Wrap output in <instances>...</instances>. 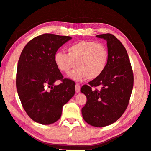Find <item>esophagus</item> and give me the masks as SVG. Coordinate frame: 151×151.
Masks as SVG:
<instances>
[{
    "instance_id": "esophagus-1",
    "label": "esophagus",
    "mask_w": 151,
    "mask_h": 151,
    "mask_svg": "<svg viewBox=\"0 0 151 151\" xmlns=\"http://www.w3.org/2000/svg\"><path fill=\"white\" fill-rule=\"evenodd\" d=\"M75 91H76V93H80V91H81V86L78 85V84H76V86H75Z\"/></svg>"
}]
</instances>
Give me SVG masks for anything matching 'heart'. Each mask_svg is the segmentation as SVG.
<instances>
[{
	"instance_id": "heart-1",
	"label": "heart",
	"mask_w": 151,
	"mask_h": 151,
	"mask_svg": "<svg viewBox=\"0 0 151 151\" xmlns=\"http://www.w3.org/2000/svg\"><path fill=\"white\" fill-rule=\"evenodd\" d=\"M68 53L58 51L54 60L60 72L68 73L71 68L69 77L76 81L86 78L93 80L100 76L106 67L109 53L103 44L94 41L82 40L67 48Z\"/></svg>"
}]
</instances>
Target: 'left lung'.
I'll return each instance as SVG.
<instances>
[{"label": "left lung", "instance_id": "obj_1", "mask_svg": "<svg viewBox=\"0 0 151 151\" xmlns=\"http://www.w3.org/2000/svg\"><path fill=\"white\" fill-rule=\"evenodd\" d=\"M106 40L109 59L104 73L83 85L81 93L86 96L82 109L83 119L96 127H103L116 122L127 108L134 76L126 49L119 40L109 33L96 35ZM100 86L99 90L94 88Z\"/></svg>", "mask_w": 151, "mask_h": 151}]
</instances>
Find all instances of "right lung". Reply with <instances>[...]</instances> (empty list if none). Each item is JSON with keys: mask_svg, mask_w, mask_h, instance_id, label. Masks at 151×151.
I'll return each mask as SVG.
<instances>
[{"mask_svg": "<svg viewBox=\"0 0 151 151\" xmlns=\"http://www.w3.org/2000/svg\"><path fill=\"white\" fill-rule=\"evenodd\" d=\"M71 39L46 33L30 40L20 56L17 93L24 111L38 123L50 124L57 121L64 104L75 93V82L63 78L54 60L58 48ZM58 80L62 83L55 86Z\"/></svg>", "mask_w": 151, "mask_h": 151, "instance_id": "obj_1", "label": "right lung"}]
</instances>
